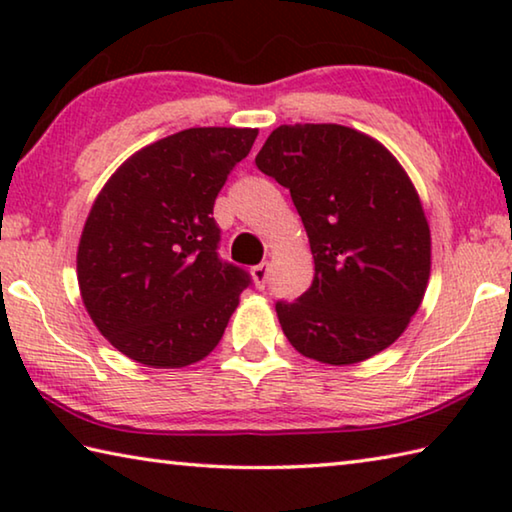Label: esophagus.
I'll return each mask as SVG.
<instances>
[{"label": "esophagus", "instance_id": "esophagus-1", "mask_svg": "<svg viewBox=\"0 0 512 512\" xmlns=\"http://www.w3.org/2000/svg\"><path fill=\"white\" fill-rule=\"evenodd\" d=\"M253 277H255L257 289H264L266 282H268V264H266V262L257 264V266L253 268Z\"/></svg>", "mask_w": 512, "mask_h": 512}]
</instances>
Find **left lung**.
Segmentation results:
<instances>
[{
	"label": "left lung",
	"mask_w": 512,
	"mask_h": 512,
	"mask_svg": "<svg viewBox=\"0 0 512 512\" xmlns=\"http://www.w3.org/2000/svg\"><path fill=\"white\" fill-rule=\"evenodd\" d=\"M255 164L291 192L314 255L311 287L275 302L284 336L329 366L386 350L418 311L431 271L429 223L402 164L339 124L275 128Z\"/></svg>",
	"instance_id": "1"
}]
</instances>
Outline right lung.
<instances>
[{"label": "right lung", "instance_id": "obj_1", "mask_svg": "<svg viewBox=\"0 0 512 512\" xmlns=\"http://www.w3.org/2000/svg\"><path fill=\"white\" fill-rule=\"evenodd\" d=\"M257 128H187L131 155L94 201L76 273L99 332L128 359L185 368L228 327L250 275L219 257L214 201Z\"/></svg>", "mask_w": 512, "mask_h": 512}]
</instances>
